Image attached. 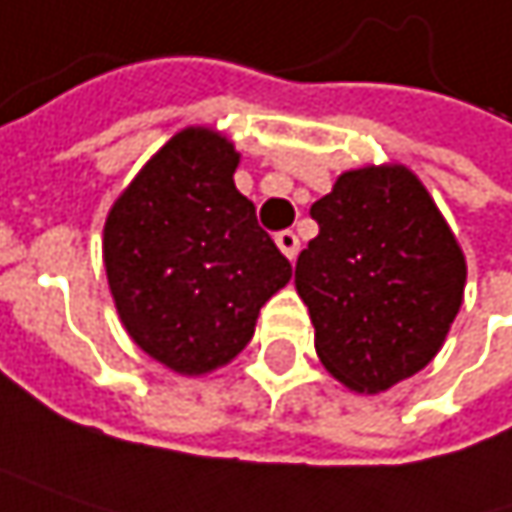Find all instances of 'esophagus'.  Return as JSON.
<instances>
[{
  "label": "esophagus",
  "mask_w": 512,
  "mask_h": 512,
  "mask_svg": "<svg viewBox=\"0 0 512 512\" xmlns=\"http://www.w3.org/2000/svg\"><path fill=\"white\" fill-rule=\"evenodd\" d=\"M276 244H279V250L288 256V259H294L297 253H300V238L294 230H282V233H276Z\"/></svg>",
  "instance_id": "34e87169"
}]
</instances>
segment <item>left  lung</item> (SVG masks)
<instances>
[{
	"instance_id": "1",
	"label": "left lung",
	"mask_w": 512,
	"mask_h": 512,
	"mask_svg": "<svg viewBox=\"0 0 512 512\" xmlns=\"http://www.w3.org/2000/svg\"><path fill=\"white\" fill-rule=\"evenodd\" d=\"M320 233L297 259L323 367L358 393L422 370L463 303L466 262L420 180L358 168L311 206Z\"/></svg>"
}]
</instances>
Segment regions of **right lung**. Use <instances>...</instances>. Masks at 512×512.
<instances>
[{"mask_svg":"<svg viewBox=\"0 0 512 512\" xmlns=\"http://www.w3.org/2000/svg\"><path fill=\"white\" fill-rule=\"evenodd\" d=\"M233 142L206 128L168 139L104 224V268L128 335L198 376L233 361L291 262L233 183Z\"/></svg>","mask_w":512,"mask_h":512,"instance_id":"1","label":"right lung"}]
</instances>
